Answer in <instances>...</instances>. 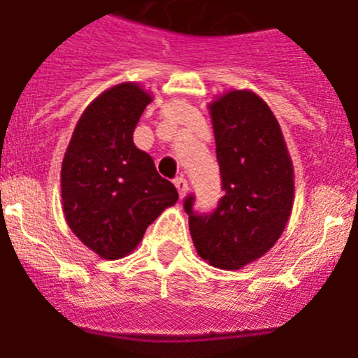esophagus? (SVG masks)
<instances>
[{"label": "esophagus", "mask_w": 358, "mask_h": 358, "mask_svg": "<svg viewBox=\"0 0 358 358\" xmlns=\"http://www.w3.org/2000/svg\"><path fill=\"white\" fill-rule=\"evenodd\" d=\"M175 185H176V189H178L180 196H185V192H187V189H189L187 180L183 178V176H178V178H175Z\"/></svg>", "instance_id": "1"}]
</instances>
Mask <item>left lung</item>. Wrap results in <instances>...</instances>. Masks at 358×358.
<instances>
[{"instance_id": "8db88e82", "label": "left lung", "mask_w": 358, "mask_h": 358, "mask_svg": "<svg viewBox=\"0 0 358 358\" xmlns=\"http://www.w3.org/2000/svg\"><path fill=\"white\" fill-rule=\"evenodd\" d=\"M210 115L223 196L213 210L198 213L187 194L183 209L196 252L213 266L236 270L268 252L285 231L294 167L279 122L256 93H225Z\"/></svg>"}]
</instances>
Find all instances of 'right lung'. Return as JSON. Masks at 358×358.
I'll return each instance as SVG.
<instances>
[{
    "label": "right lung",
    "instance_id": "add662e5",
    "mask_svg": "<svg viewBox=\"0 0 358 358\" xmlns=\"http://www.w3.org/2000/svg\"><path fill=\"white\" fill-rule=\"evenodd\" d=\"M151 97L131 83L113 86L88 106L71 135L61 169L64 216L77 238L104 259H119L178 191L133 131Z\"/></svg>",
    "mask_w": 358,
    "mask_h": 358
}]
</instances>
